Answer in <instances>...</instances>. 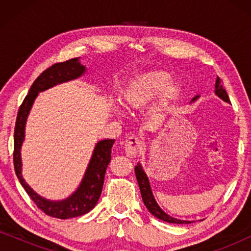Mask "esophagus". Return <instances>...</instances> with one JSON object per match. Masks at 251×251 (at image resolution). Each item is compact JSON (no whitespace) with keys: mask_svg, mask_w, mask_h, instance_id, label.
<instances>
[{"mask_svg":"<svg viewBox=\"0 0 251 251\" xmlns=\"http://www.w3.org/2000/svg\"><path fill=\"white\" fill-rule=\"evenodd\" d=\"M125 149L126 155L130 157H135L137 154L140 152V150H142V142H140L138 137L130 136L129 138L126 140Z\"/></svg>","mask_w":251,"mask_h":251,"instance_id":"1","label":"esophagus"}]
</instances>
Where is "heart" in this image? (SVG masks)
Instances as JSON below:
<instances>
[{
	"mask_svg": "<svg viewBox=\"0 0 251 251\" xmlns=\"http://www.w3.org/2000/svg\"><path fill=\"white\" fill-rule=\"evenodd\" d=\"M169 75L162 72H151L140 75L123 92V104L129 109H143L149 106L161 92L164 107L177 100L180 87L177 83L167 84Z\"/></svg>",
	"mask_w": 251,
	"mask_h": 251,
	"instance_id": "obj_1",
	"label": "heart"
}]
</instances>
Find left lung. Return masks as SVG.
<instances>
[{
    "label": "left lung",
    "mask_w": 251,
    "mask_h": 251,
    "mask_svg": "<svg viewBox=\"0 0 251 251\" xmlns=\"http://www.w3.org/2000/svg\"><path fill=\"white\" fill-rule=\"evenodd\" d=\"M215 94L217 95L219 98H222L224 101L229 102L227 92H226L225 89L223 88L222 80L218 76H217V80H216V84H215ZM198 98H199V96L194 97L193 101L197 100ZM135 174H136L137 181H138V185H139V190H140V194H142L143 202H144V204L146 205V208L149 209V211L151 212V214H152L153 216H155L156 218L161 219V221L167 222V223H174V224H188V223H192L190 221H180V219L171 217V216L167 215L166 212H164L162 209L159 207V204L156 203L155 199H154V197H153L152 190H151L149 178H147L145 171L143 170V168L139 163L135 167Z\"/></svg>",
    "instance_id": "obj_1"
}]
</instances>
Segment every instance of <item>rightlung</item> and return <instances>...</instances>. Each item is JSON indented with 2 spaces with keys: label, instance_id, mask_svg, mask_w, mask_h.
<instances>
[{
  "label": "right lung",
  "instance_id": "right-lung-1",
  "mask_svg": "<svg viewBox=\"0 0 251 251\" xmlns=\"http://www.w3.org/2000/svg\"><path fill=\"white\" fill-rule=\"evenodd\" d=\"M85 72V67L80 64L78 58L63 61V63L53 64L52 66L42 72L39 77L34 81L28 94L20 105L15 126V150H13V164L17 177L25 188L29 198L35 202L37 208L44 214L54 218L67 219L78 217L87 214L95 208L100 198L102 185H104L105 173L111 161V150L114 139H104L97 143L95 147L90 163L85 171L83 179L80 186L70 198L61 201L47 200L39 194H36L28 185L22 175V156L20 149L25 138V125L27 116L39 92L47 90L58 83H63L74 78L80 77Z\"/></svg>",
  "mask_w": 251,
  "mask_h": 251
}]
</instances>
